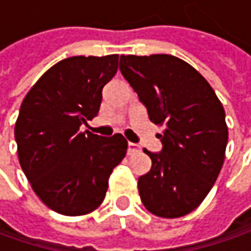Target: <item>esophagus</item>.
<instances>
[{
    "mask_svg": "<svg viewBox=\"0 0 251 251\" xmlns=\"http://www.w3.org/2000/svg\"><path fill=\"white\" fill-rule=\"evenodd\" d=\"M141 151V147L138 144H134V142H128V148H127V153L128 155H134V153H138Z\"/></svg>",
    "mask_w": 251,
    "mask_h": 251,
    "instance_id": "34e87169",
    "label": "esophagus"
}]
</instances>
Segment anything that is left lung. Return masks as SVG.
I'll use <instances>...</instances> for the list:
<instances>
[{
	"mask_svg": "<svg viewBox=\"0 0 251 251\" xmlns=\"http://www.w3.org/2000/svg\"><path fill=\"white\" fill-rule=\"evenodd\" d=\"M120 71L162 126V151L144 150L151 170L138 178L144 207L162 218H180L204 201L225 160V110L207 79L169 54L121 55Z\"/></svg>",
	"mask_w": 251,
	"mask_h": 251,
	"instance_id": "8db88e82",
	"label": "left lung"
}]
</instances>
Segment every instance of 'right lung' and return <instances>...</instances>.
<instances>
[{"label":"right lung","mask_w":251,"mask_h":251,"mask_svg":"<svg viewBox=\"0 0 251 251\" xmlns=\"http://www.w3.org/2000/svg\"><path fill=\"white\" fill-rule=\"evenodd\" d=\"M119 55L70 57L39 78L15 123L18 158L36 196L67 217L95 211L113 169L127 152L121 134L100 137L79 127L98 116L103 86L117 73Z\"/></svg>","instance_id":"1"}]
</instances>
